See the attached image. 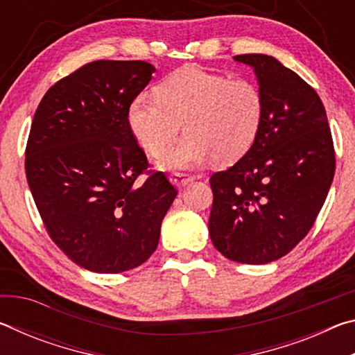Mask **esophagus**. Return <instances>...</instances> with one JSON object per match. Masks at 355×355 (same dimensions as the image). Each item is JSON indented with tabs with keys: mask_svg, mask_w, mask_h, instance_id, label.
<instances>
[{
	"mask_svg": "<svg viewBox=\"0 0 355 355\" xmlns=\"http://www.w3.org/2000/svg\"><path fill=\"white\" fill-rule=\"evenodd\" d=\"M196 175H188V173H180L175 172L171 175V182L177 186V188H184L188 186L191 182H194Z\"/></svg>",
	"mask_w": 355,
	"mask_h": 355,
	"instance_id": "1",
	"label": "esophagus"
}]
</instances>
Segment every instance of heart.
I'll return each mask as SVG.
<instances>
[{
	"label": "heart",
	"mask_w": 355,
	"mask_h": 355,
	"mask_svg": "<svg viewBox=\"0 0 355 355\" xmlns=\"http://www.w3.org/2000/svg\"><path fill=\"white\" fill-rule=\"evenodd\" d=\"M263 114L257 83L186 65L161 81L156 95L141 94L131 101L128 125L137 142L158 156L175 141L183 123L189 135L158 159L161 169L177 171L211 156L219 164L239 159L254 146Z\"/></svg>",
	"instance_id": "heart-1"
}]
</instances>
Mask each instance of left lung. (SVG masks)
Returning <instances> with one entry per match:
<instances>
[{"label":"left lung","mask_w":355,"mask_h":355,"mask_svg":"<svg viewBox=\"0 0 355 355\" xmlns=\"http://www.w3.org/2000/svg\"><path fill=\"white\" fill-rule=\"evenodd\" d=\"M254 69L264 98L260 133L230 169L209 178L208 230L232 261L279 260L313 227L335 172L326 110L302 78L268 55H239Z\"/></svg>","instance_id":"1"}]
</instances>
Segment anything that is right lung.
<instances>
[{"label": "right lung", "mask_w": 355, "mask_h": 355, "mask_svg": "<svg viewBox=\"0 0 355 355\" xmlns=\"http://www.w3.org/2000/svg\"><path fill=\"white\" fill-rule=\"evenodd\" d=\"M144 61H94L48 89L34 114L25 171L48 235L87 271L117 274L156 250L177 196L128 125L155 73ZM148 173V178L139 177Z\"/></svg>", "instance_id": "1"}]
</instances>
